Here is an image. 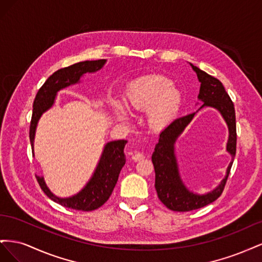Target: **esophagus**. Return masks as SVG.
I'll return each instance as SVG.
<instances>
[{
	"label": "esophagus",
	"mask_w": 262,
	"mask_h": 262,
	"mask_svg": "<svg viewBox=\"0 0 262 262\" xmlns=\"http://www.w3.org/2000/svg\"><path fill=\"white\" fill-rule=\"evenodd\" d=\"M132 160L134 161V162H139V161H142V160H144V155L142 154V153H136V154H133V156H132Z\"/></svg>",
	"instance_id": "1"
}]
</instances>
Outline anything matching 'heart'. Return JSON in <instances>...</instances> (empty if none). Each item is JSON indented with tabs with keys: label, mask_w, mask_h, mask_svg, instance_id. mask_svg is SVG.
Returning a JSON list of instances; mask_svg holds the SVG:
<instances>
[{
	"label": "heart",
	"mask_w": 262,
	"mask_h": 262,
	"mask_svg": "<svg viewBox=\"0 0 262 262\" xmlns=\"http://www.w3.org/2000/svg\"><path fill=\"white\" fill-rule=\"evenodd\" d=\"M125 104L136 112H145L146 121L154 130H163L175 120L182 106V93L169 78L149 75L133 81L124 94ZM112 107L119 120H126V110L114 100Z\"/></svg>",
	"instance_id": "heart-1"
}]
</instances>
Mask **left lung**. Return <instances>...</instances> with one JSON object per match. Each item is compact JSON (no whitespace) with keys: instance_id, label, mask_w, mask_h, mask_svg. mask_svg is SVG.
I'll use <instances>...</instances> for the list:
<instances>
[{"instance_id":"obj_1","label":"left lung","mask_w":262,"mask_h":262,"mask_svg":"<svg viewBox=\"0 0 262 262\" xmlns=\"http://www.w3.org/2000/svg\"><path fill=\"white\" fill-rule=\"evenodd\" d=\"M190 66L196 73L198 80L201 84L198 99L202 102V106L195 113L175 119L167 128H165L160 134V140L155 145L152 155L155 169V189L158 199L169 210L177 212L196 210L215 201L223 192L236 154V118L233 101L217 78L205 73L191 63ZM204 106L216 108L227 122L229 128L227 150L232 156V161L228 166L226 177L219 186L207 194L199 195L190 192L182 181L174 148L180 134L192 121L194 115Z\"/></svg>"}]
</instances>
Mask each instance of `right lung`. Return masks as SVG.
Listing matches in <instances>:
<instances>
[{"mask_svg": "<svg viewBox=\"0 0 262 262\" xmlns=\"http://www.w3.org/2000/svg\"><path fill=\"white\" fill-rule=\"evenodd\" d=\"M106 59L78 62L73 66L58 70L57 72L48 77L41 89L38 91L34 100L33 117H31L29 128V139L33 155H35L34 141L38 121L41 116L54 105L58 92L71 85L78 84L84 74L97 72L106 64ZM125 144L126 140H117L106 143L93 176L81 191L72 196L60 198L52 193L48 186L46 185L42 176H37L38 184L52 201L63 205V207L78 211L96 210L100 208L113 193L119 178V173L125 164Z\"/></svg>", "mask_w": 262, "mask_h": 262, "instance_id": "right-lung-1", "label": "right lung"}]
</instances>
